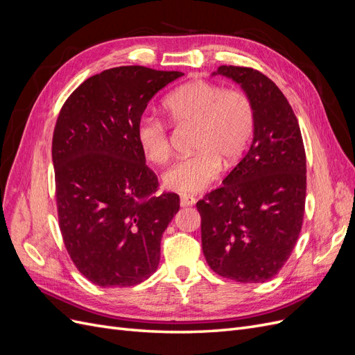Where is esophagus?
<instances>
[{"mask_svg":"<svg viewBox=\"0 0 355 355\" xmlns=\"http://www.w3.org/2000/svg\"><path fill=\"white\" fill-rule=\"evenodd\" d=\"M192 204H196V198L192 196H180V206L188 207L192 206Z\"/></svg>","mask_w":355,"mask_h":355,"instance_id":"esophagus-1","label":"esophagus"}]
</instances>
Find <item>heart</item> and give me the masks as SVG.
<instances>
[{
	"label": "heart",
	"instance_id": "obj_1",
	"mask_svg": "<svg viewBox=\"0 0 355 355\" xmlns=\"http://www.w3.org/2000/svg\"><path fill=\"white\" fill-rule=\"evenodd\" d=\"M164 112L175 124L196 127L192 149L196 154L171 164L163 175L167 189L196 194L218 178L220 164L239 163L254 128V110L243 92L225 90L209 81L180 85L164 101ZM136 137L146 159L163 164L170 157L166 125L155 116H142Z\"/></svg>",
	"mask_w": 355,
	"mask_h": 355
}]
</instances>
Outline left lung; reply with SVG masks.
Instances as JSON below:
<instances>
[{"instance_id":"obj_1","label":"left lung","mask_w":355,"mask_h":355,"mask_svg":"<svg viewBox=\"0 0 355 355\" xmlns=\"http://www.w3.org/2000/svg\"><path fill=\"white\" fill-rule=\"evenodd\" d=\"M254 110L249 151L222 187L197 202L202 253L211 270L239 283H265L292 254L302 228L306 158L297 118L259 71L219 67Z\"/></svg>"}]
</instances>
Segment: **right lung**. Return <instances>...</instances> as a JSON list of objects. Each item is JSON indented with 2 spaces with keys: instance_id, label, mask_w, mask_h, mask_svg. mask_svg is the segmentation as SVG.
Masks as SVG:
<instances>
[{
  "instance_id": "right-lung-1",
  "label": "right lung",
  "mask_w": 355,
  "mask_h": 355,
  "mask_svg": "<svg viewBox=\"0 0 355 355\" xmlns=\"http://www.w3.org/2000/svg\"><path fill=\"white\" fill-rule=\"evenodd\" d=\"M182 75L106 69L75 89L59 114L51 158L60 231L72 262L96 286H135L157 271L179 197H153L158 180L136 127L149 101Z\"/></svg>"
}]
</instances>
